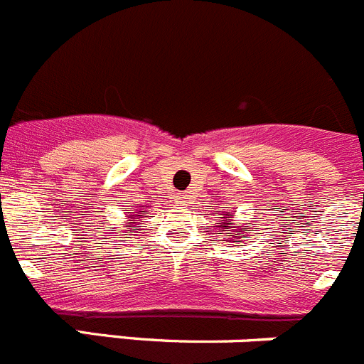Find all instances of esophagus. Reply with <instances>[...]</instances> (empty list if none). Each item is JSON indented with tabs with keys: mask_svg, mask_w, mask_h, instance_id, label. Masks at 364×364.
Wrapping results in <instances>:
<instances>
[{
	"mask_svg": "<svg viewBox=\"0 0 364 364\" xmlns=\"http://www.w3.org/2000/svg\"><path fill=\"white\" fill-rule=\"evenodd\" d=\"M178 200H180V202H182V200H186V195H180Z\"/></svg>",
	"mask_w": 364,
	"mask_h": 364,
	"instance_id": "esophagus-1",
	"label": "esophagus"
}]
</instances>
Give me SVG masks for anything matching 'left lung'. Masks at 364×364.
<instances>
[{"label":"left lung","mask_w":364,"mask_h":364,"mask_svg":"<svg viewBox=\"0 0 364 364\" xmlns=\"http://www.w3.org/2000/svg\"><path fill=\"white\" fill-rule=\"evenodd\" d=\"M216 215H218V213H216ZM232 216H235V215H232L231 211L222 213V215L218 216V218H220V225H218V228L222 229V232H218V235H225V236H223V238H228L229 242H231V240H232V242H238V240L243 236V232L240 231L238 228H232V225H231V218H232Z\"/></svg>","instance_id":"8db88e82"}]
</instances>
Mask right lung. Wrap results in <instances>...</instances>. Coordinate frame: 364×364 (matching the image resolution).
<instances>
[{
    "label": "right lung",
    "mask_w": 364,
    "mask_h": 364,
    "mask_svg": "<svg viewBox=\"0 0 364 364\" xmlns=\"http://www.w3.org/2000/svg\"><path fill=\"white\" fill-rule=\"evenodd\" d=\"M146 213H148V211H139V213H136V215H129L128 218H139V220H141L142 216L146 215ZM132 223H136V222H135V220H129L128 223H124V228L129 229V228H132ZM119 231H121V229H119Z\"/></svg>",
    "instance_id": "right-lung-1"
}]
</instances>
